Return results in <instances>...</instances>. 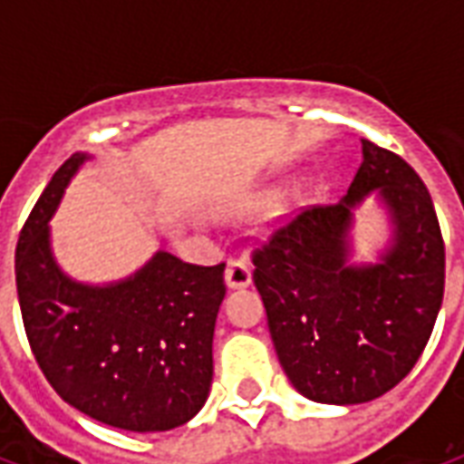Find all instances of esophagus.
<instances>
[{
  "mask_svg": "<svg viewBox=\"0 0 464 464\" xmlns=\"http://www.w3.org/2000/svg\"><path fill=\"white\" fill-rule=\"evenodd\" d=\"M226 283L231 288H246L251 283V263L246 258H231L226 268Z\"/></svg>",
  "mask_w": 464,
  "mask_h": 464,
  "instance_id": "obj_1",
  "label": "esophagus"
}]
</instances>
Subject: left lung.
<instances>
[{
  "mask_svg": "<svg viewBox=\"0 0 464 464\" xmlns=\"http://www.w3.org/2000/svg\"><path fill=\"white\" fill-rule=\"evenodd\" d=\"M370 190L396 236L380 264L350 266L352 208ZM273 345L293 388L315 402L385 395L428 345L445 293V241L425 183L408 161L362 139L348 196L281 221L253 248Z\"/></svg>",
  "mask_w": 464,
  "mask_h": 464,
  "instance_id": "obj_1",
  "label": "left lung"
}]
</instances>
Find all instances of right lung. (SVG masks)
I'll return each instance as SVG.
<instances>
[{
  "label": "right lung",
  "mask_w": 464,
  "mask_h": 464,
  "mask_svg": "<svg viewBox=\"0 0 464 464\" xmlns=\"http://www.w3.org/2000/svg\"><path fill=\"white\" fill-rule=\"evenodd\" d=\"M69 156L39 196L16 243V293L39 368L72 408L111 428L161 432L203 408L213 380V328L226 295L218 266L159 251L111 285L66 278L49 218L86 161Z\"/></svg>",
  "instance_id": "right-lung-1"
}]
</instances>
